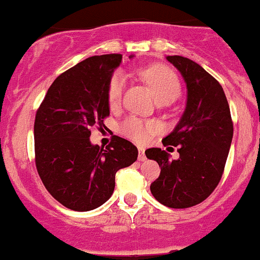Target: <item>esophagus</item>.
<instances>
[{"label": "esophagus", "mask_w": 260, "mask_h": 260, "mask_svg": "<svg viewBox=\"0 0 260 260\" xmlns=\"http://www.w3.org/2000/svg\"><path fill=\"white\" fill-rule=\"evenodd\" d=\"M146 156H145V149L139 146V160H145Z\"/></svg>", "instance_id": "esophagus-1"}]
</instances>
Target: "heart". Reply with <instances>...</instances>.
<instances>
[{
  "label": "heart",
  "instance_id": "heart-1",
  "mask_svg": "<svg viewBox=\"0 0 260 260\" xmlns=\"http://www.w3.org/2000/svg\"><path fill=\"white\" fill-rule=\"evenodd\" d=\"M141 77L155 96L156 101L169 104L181 93V82L176 72L164 66H151L141 71ZM125 87V77L121 73H114L107 86V102L111 109L120 105ZM159 130V125L153 120H140L129 117L120 126L122 135L136 143H145L154 133Z\"/></svg>",
  "mask_w": 260,
  "mask_h": 260
}]
</instances>
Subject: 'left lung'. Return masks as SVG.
<instances>
[{
	"label": "left lung",
	"instance_id": "1",
	"mask_svg": "<svg viewBox=\"0 0 260 260\" xmlns=\"http://www.w3.org/2000/svg\"><path fill=\"white\" fill-rule=\"evenodd\" d=\"M187 84V106L181 121L161 140L178 146L179 158L171 160L160 148L145 150L156 160L160 174L150 184L156 201L171 209H188L216 188L233 140L234 126L225 92L200 64L181 55L167 56Z\"/></svg>",
	"mask_w": 260,
	"mask_h": 260
}]
</instances>
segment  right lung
I'll use <instances>...</instances> for the list:
<instances>
[{
  "label": "right lung",
  "mask_w": 260,
  "mask_h": 260,
  "mask_svg": "<svg viewBox=\"0 0 260 260\" xmlns=\"http://www.w3.org/2000/svg\"><path fill=\"white\" fill-rule=\"evenodd\" d=\"M121 54L84 59L56 77L35 115V166L49 193L67 209L89 211L111 197L115 174L138 159V149L114 135L92 145L91 129L110 115L107 86Z\"/></svg>",
  "instance_id": "add662e5"
}]
</instances>
